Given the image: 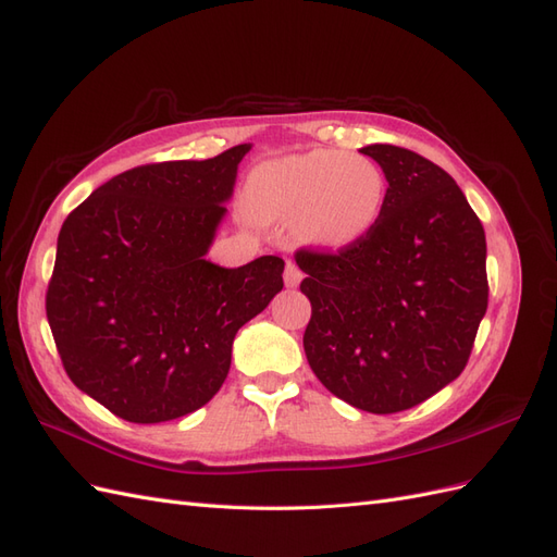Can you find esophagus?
Returning <instances> with one entry per match:
<instances>
[{
	"label": "esophagus",
	"mask_w": 557,
	"mask_h": 557,
	"mask_svg": "<svg viewBox=\"0 0 557 557\" xmlns=\"http://www.w3.org/2000/svg\"><path fill=\"white\" fill-rule=\"evenodd\" d=\"M283 278H285V285H288V288H295V285H299V281H301V269L293 260H288V262H285Z\"/></svg>",
	"instance_id": "1"
}]
</instances>
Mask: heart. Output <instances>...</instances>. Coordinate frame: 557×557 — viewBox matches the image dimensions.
I'll list each match as a JSON object with an SVG mask.
<instances>
[{"label": "heart", "instance_id": "1", "mask_svg": "<svg viewBox=\"0 0 557 557\" xmlns=\"http://www.w3.org/2000/svg\"><path fill=\"white\" fill-rule=\"evenodd\" d=\"M385 193L374 160L332 148L267 162L250 176L252 211L262 221H295L297 237L323 250L360 244L379 223Z\"/></svg>", "mask_w": 557, "mask_h": 557}]
</instances>
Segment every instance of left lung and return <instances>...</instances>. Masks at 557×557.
<instances>
[{
    "instance_id": "1",
    "label": "left lung",
    "mask_w": 557,
    "mask_h": 557,
    "mask_svg": "<svg viewBox=\"0 0 557 557\" xmlns=\"http://www.w3.org/2000/svg\"><path fill=\"white\" fill-rule=\"evenodd\" d=\"M360 153L385 174V207L360 244L295 252L305 352L332 395L397 413L462 374L487 309L485 232L440 164L391 144Z\"/></svg>"
}]
</instances>
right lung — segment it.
<instances>
[{
	"instance_id": "obj_1",
	"label": "right lung",
	"mask_w": 557,
	"mask_h": 557,
	"mask_svg": "<svg viewBox=\"0 0 557 557\" xmlns=\"http://www.w3.org/2000/svg\"><path fill=\"white\" fill-rule=\"evenodd\" d=\"M250 144L113 176L62 223L46 315L66 376L129 423L221 391L239 327L283 288V260H205Z\"/></svg>"
}]
</instances>
